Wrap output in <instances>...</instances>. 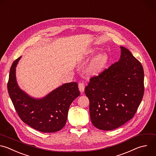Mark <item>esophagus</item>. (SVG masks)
Listing matches in <instances>:
<instances>
[{"mask_svg":"<svg viewBox=\"0 0 156 156\" xmlns=\"http://www.w3.org/2000/svg\"><path fill=\"white\" fill-rule=\"evenodd\" d=\"M85 84L82 82H80L79 83V90L80 91L81 93H83L84 91V90H85Z\"/></svg>","mask_w":156,"mask_h":156,"instance_id":"obj_1","label":"esophagus"}]
</instances>
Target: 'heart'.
<instances>
[{"instance_id": "obj_1", "label": "heart", "mask_w": 156, "mask_h": 156, "mask_svg": "<svg viewBox=\"0 0 156 156\" xmlns=\"http://www.w3.org/2000/svg\"><path fill=\"white\" fill-rule=\"evenodd\" d=\"M94 49L90 50L89 52L93 54ZM108 62V57L105 53H101L94 56L88 66V71L93 74H98L102 72L107 66Z\"/></svg>"}]
</instances>
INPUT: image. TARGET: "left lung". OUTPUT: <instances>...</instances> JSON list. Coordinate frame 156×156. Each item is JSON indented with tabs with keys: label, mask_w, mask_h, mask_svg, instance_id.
Instances as JSON below:
<instances>
[{
	"label": "left lung",
	"mask_w": 156,
	"mask_h": 156,
	"mask_svg": "<svg viewBox=\"0 0 156 156\" xmlns=\"http://www.w3.org/2000/svg\"><path fill=\"white\" fill-rule=\"evenodd\" d=\"M120 48L118 62L91 77L85 89L91 122L103 130L116 129L132 119L144 94L141 63L127 49Z\"/></svg>",
	"instance_id": "8db88e82"
}]
</instances>
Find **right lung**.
<instances>
[{
    "label": "right lung",
    "instance_id": "1",
    "mask_svg": "<svg viewBox=\"0 0 156 156\" xmlns=\"http://www.w3.org/2000/svg\"><path fill=\"white\" fill-rule=\"evenodd\" d=\"M21 57L13 63L7 83L9 94L22 121L42 132H55L65 125L72 102L80 93L77 82L62 85L45 97L35 99L21 90L16 79V67Z\"/></svg>",
    "mask_w": 156,
    "mask_h": 156
}]
</instances>
